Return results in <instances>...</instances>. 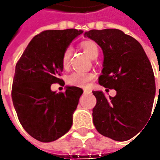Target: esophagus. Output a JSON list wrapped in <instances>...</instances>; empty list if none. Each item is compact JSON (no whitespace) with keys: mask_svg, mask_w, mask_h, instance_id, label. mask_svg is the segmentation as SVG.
<instances>
[{"mask_svg":"<svg viewBox=\"0 0 160 160\" xmlns=\"http://www.w3.org/2000/svg\"><path fill=\"white\" fill-rule=\"evenodd\" d=\"M89 92H91V91H90V90H87V89L83 90V93H89Z\"/></svg>","mask_w":160,"mask_h":160,"instance_id":"obj_1","label":"esophagus"}]
</instances>
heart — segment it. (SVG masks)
Wrapping results in <instances>:
<instances>
[{"instance_id": "1", "label": "heart", "mask_w": 160, "mask_h": 160, "mask_svg": "<svg viewBox=\"0 0 160 160\" xmlns=\"http://www.w3.org/2000/svg\"><path fill=\"white\" fill-rule=\"evenodd\" d=\"M81 46L83 50L90 58H96L99 55V48L93 41H84L82 42ZM72 49L71 47L66 48L62 55V66L65 69L69 67ZM95 78V74L91 72H82V71H75L68 77V83L73 86L78 87H85L89 83Z\"/></svg>"}]
</instances>
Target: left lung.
<instances>
[{
  "label": "left lung",
  "mask_w": 160,
  "mask_h": 160,
  "mask_svg": "<svg viewBox=\"0 0 160 160\" xmlns=\"http://www.w3.org/2000/svg\"><path fill=\"white\" fill-rule=\"evenodd\" d=\"M84 35L103 52L99 83L108 88L107 92L108 89L117 91L116 96L109 98L102 91L92 92L97 100L93 124L106 137L118 142L129 140L151 116L156 85L151 62L138 41L119 29H93Z\"/></svg>",
  "instance_id": "1"
}]
</instances>
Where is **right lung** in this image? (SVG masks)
Wrapping results in <instances>:
<instances>
[{
  "label": "right lung",
  "instance_id": "1",
  "mask_svg": "<svg viewBox=\"0 0 160 160\" xmlns=\"http://www.w3.org/2000/svg\"><path fill=\"white\" fill-rule=\"evenodd\" d=\"M82 30H46L28 43L16 65L11 98L23 128L42 142H50L69 131L83 90L67 86L52 92L63 71L62 55ZM65 84V83H64Z\"/></svg>",
  "mask_w": 160,
  "mask_h": 160
}]
</instances>
